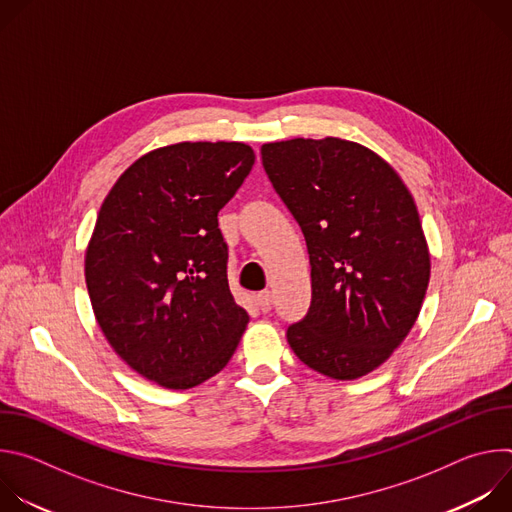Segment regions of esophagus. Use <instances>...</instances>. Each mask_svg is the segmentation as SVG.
Returning a JSON list of instances; mask_svg holds the SVG:
<instances>
[{"mask_svg":"<svg viewBox=\"0 0 512 512\" xmlns=\"http://www.w3.org/2000/svg\"><path fill=\"white\" fill-rule=\"evenodd\" d=\"M255 300H257V306H259V310H261V312H269V310H271V306H273V296H271V291H259Z\"/></svg>","mask_w":512,"mask_h":512,"instance_id":"obj_1","label":"esophagus"}]
</instances>
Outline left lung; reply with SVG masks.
Returning <instances> with one entry per match:
<instances>
[{
  "instance_id": "obj_1",
  "label": "left lung",
  "mask_w": 512,
  "mask_h": 512,
  "mask_svg": "<svg viewBox=\"0 0 512 512\" xmlns=\"http://www.w3.org/2000/svg\"><path fill=\"white\" fill-rule=\"evenodd\" d=\"M261 160L312 265V304L287 328L291 350L328 379L373 373L411 332L431 273L409 188L387 160L342 137L269 141Z\"/></svg>"
}]
</instances>
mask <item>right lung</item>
Returning a JSON list of instances; mask_svg holds the SVG:
<instances>
[{"label":"right lung","mask_w":512,"mask_h":512,"mask_svg":"<svg viewBox=\"0 0 512 512\" xmlns=\"http://www.w3.org/2000/svg\"><path fill=\"white\" fill-rule=\"evenodd\" d=\"M255 164L243 141H180L135 160L85 253L99 328L143 379L184 391L227 367L249 314L227 279L218 212Z\"/></svg>","instance_id":"add662e5"}]
</instances>
